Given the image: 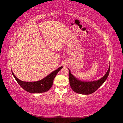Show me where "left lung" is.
Listing matches in <instances>:
<instances>
[{
	"label": "left lung",
	"instance_id": "left-lung-1",
	"mask_svg": "<svg viewBox=\"0 0 123 123\" xmlns=\"http://www.w3.org/2000/svg\"><path fill=\"white\" fill-rule=\"evenodd\" d=\"M110 66L107 72L102 78L98 80L93 81H82L78 80L71 73L69 69V79L70 85L72 90L77 93L81 94H90L96 91L105 82L109 74Z\"/></svg>",
	"mask_w": 123,
	"mask_h": 123
}]
</instances>
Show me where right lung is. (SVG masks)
<instances>
[{
  "mask_svg": "<svg viewBox=\"0 0 123 123\" xmlns=\"http://www.w3.org/2000/svg\"><path fill=\"white\" fill-rule=\"evenodd\" d=\"M62 67H61L54 71L51 73L49 75L46 76L43 80L34 82H27L23 81L18 79L12 71L13 76L15 79L18 84L23 88L24 90L32 93H40L48 91L51 88L53 83V80L56 75L58 72L59 71Z\"/></svg>",
  "mask_w": 123,
  "mask_h": 123,
  "instance_id": "add662e5",
  "label": "right lung"
}]
</instances>
